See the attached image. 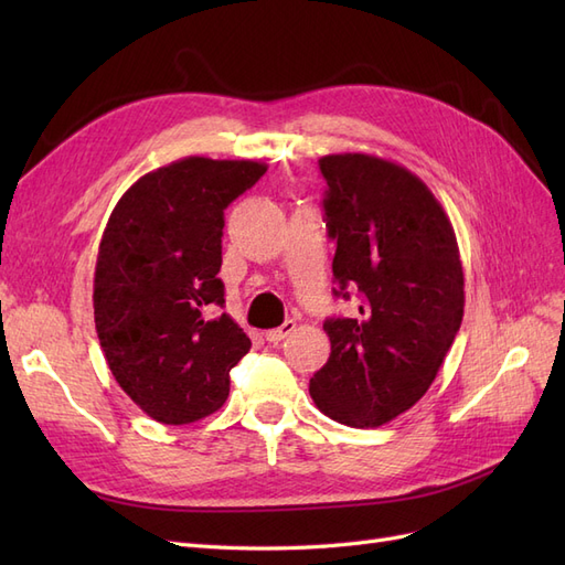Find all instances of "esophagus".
<instances>
[{
	"instance_id": "34e87169",
	"label": "esophagus",
	"mask_w": 565,
	"mask_h": 565,
	"mask_svg": "<svg viewBox=\"0 0 565 565\" xmlns=\"http://www.w3.org/2000/svg\"><path fill=\"white\" fill-rule=\"evenodd\" d=\"M295 328H297L295 320H285V322L280 324V328H276V330H266V332H264V337H266V341H270V344H278V341H282L285 337L292 334V332H295Z\"/></svg>"
}]
</instances>
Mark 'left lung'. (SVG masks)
<instances>
[{
    "mask_svg": "<svg viewBox=\"0 0 565 565\" xmlns=\"http://www.w3.org/2000/svg\"><path fill=\"white\" fill-rule=\"evenodd\" d=\"M324 218L337 243V297L358 316L324 320L330 358L309 384L330 419L372 429L413 407L446 361L465 316V270L450 218L419 177L365 152L320 158Z\"/></svg>",
    "mask_w": 565,
    "mask_h": 565,
    "instance_id": "8db88e82",
    "label": "left lung"
}]
</instances>
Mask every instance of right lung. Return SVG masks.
<instances>
[{"instance_id":"add662e5","label":"right lung","mask_w":565,"mask_h":565,"mask_svg":"<svg viewBox=\"0 0 565 565\" xmlns=\"http://www.w3.org/2000/svg\"><path fill=\"white\" fill-rule=\"evenodd\" d=\"M259 160L191 156L143 174L100 237L94 322L115 382L160 424L226 403L252 341L224 309V210L266 172Z\"/></svg>"}]
</instances>
